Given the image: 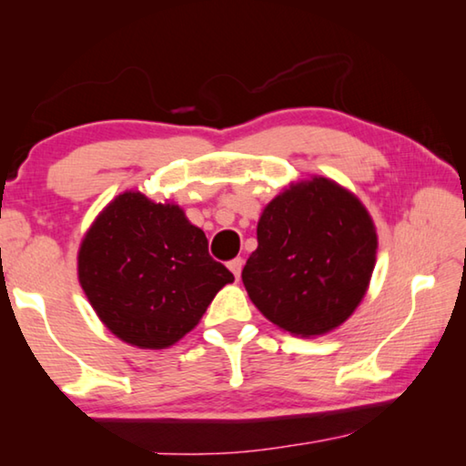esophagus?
Listing matches in <instances>:
<instances>
[{"label":"esophagus","mask_w":466,"mask_h":466,"mask_svg":"<svg viewBox=\"0 0 466 466\" xmlns=\"http://www.w3.org/2000/svg\"><path fill=\"white\" fill-rule=\"evenodd\" d=\"M242 265L244 261L238 257V258H232V261H228V269H230L234 273V278L238 279L240 278V271H242Z\"/></svg>","instance_id":"esophagus-1"}]
</instances>
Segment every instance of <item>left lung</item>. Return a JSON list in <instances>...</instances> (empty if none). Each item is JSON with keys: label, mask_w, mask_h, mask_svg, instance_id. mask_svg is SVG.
Wrapping results in <instances>:
<instances>
[{"label": "left lung", "mask_w": 466, "mask_h": 466, "mask_svg": "<svg viewBox=\"0 0 466 466\" xmlns=\"http://www.w3.org/2000/svg\"><path fill=\"white\" fill-rule=\"evenodd\" d=\"M242 269L252 304L294 335L329 333L356 310L378 238L364 205L333 180L289 187L267 205Z\"/></svg>", "instance_id": "left-lung-1"}]
</instances>
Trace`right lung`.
I'll use <instances>...</instances> for the list:
<instances>
[{
  "mask_svg": "<svg viewBox=\"0 0 466 466\" xmlns=\"http://www.w3.org/2000/svg\"><path fill=\"white\" fill-rule=\"evenodd\" d=\"M77 275L108 330L141 350L177 343L234 281L178 205L133 191L108 203L92 224L77 255Z\"/></svg>",
  "mask_w": 466,
  "mask_h": 466,
  "instance_id": "right-lung-1",
  "label": "right lung"
}]
</instances>
